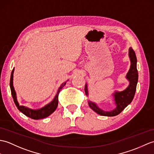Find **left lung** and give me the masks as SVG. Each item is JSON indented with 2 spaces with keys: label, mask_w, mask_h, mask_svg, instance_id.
<instances>
[{
  "label": "left lung",
  "mask_w": 154,
  "mask_h": 154,
  "mask_svg": "<svg viewBox=\"0 0 154 154\" xmlns=\"http://www.w3.org/2000/svg\"><path fill=\"white\" fill-rule=\"evenodd\" d=\"M128 56H129L131 61V66L129 70L127 73L126 79L129 82V85L124 91L120 92L116 91L114 93H113L112 95L114 98L113 100L115 102L116 108L111 111H105L100 108L96 103L88 100V103L89 107L99 115L109 117L116 116L119 114L133 101L135 94L136 89H137L138 74L137 68V56H136L133 49L131 47L128 49ZM85 91L86 94L88 96V92L87 84L85 85Z\"/></svg>",
  "instance_id": "1"
}]
</instances>
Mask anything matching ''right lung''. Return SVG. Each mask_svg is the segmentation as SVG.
<instances>
[{"label":"right lung","mask_w":154,"mask_h":154,"mask_svg":"<svg viewBox=\"0 0 154 154\" xmlns=\"http://www.w3.org/2000/svg\"><path fill=\"white\" fill-rule=\"evenodd\" d=\"M14 68L13 69L12 73H11V77H10V90H11V93L12 98L14 99V103L21 112H22L24 115H26V116L31 118V119H43V118H45L46 117L49 116L51 114H52L56 109L58 107V95L60 91L62 90V88L66 85V82L65 83H63L62 85H61L60 87H59L58 92L55 96L54 98L53 99V100L48 103L47 105H46L44 106L43 108H42L41 109H33L31 108H29L27 107L23 106H20L17 100V97H16V92L14 90V87L13 86V77H14Z\"/></svg>","instance_id":"right-lung-1"}]
</instances>
